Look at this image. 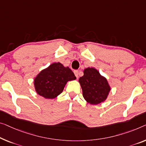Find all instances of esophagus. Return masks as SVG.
<instances>
[{
    "mask_svg": "<svg viewBox=\"0 0 146 146\" xmlns=\"http://www.w3.org/2000/svg\"><path fill=\"white\" fill-rule=\"evenodd\" d=\"M74 73H75V75L76 76V77L77 78L79 77V71H74Z\"/></svg>",
    "mask_w": 146,
    "mask_h": 146,
    "instance_id": "obj_1",
    "label": "esophagus"
}]
</instances>
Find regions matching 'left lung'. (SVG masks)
Listing matches in <instances>:
<instances>
[{
  "mask_svg": "<svg viewBox=\"0 0 146 146\" xmlns=\"http://www.w3.org/2000/svg\"><path fill=\"white\" fill-rule=\"evenodd\" d=\"M83 73L84 75L79 78V82L84 99L92 105L105 102L111 91L107 79L94 67H87Z\"/></svg>",
  "mask_w": 146,
  "mask_h": 146,
  "instance_id": "8db88e82",
  "label": "left lung"
}]
</instances>
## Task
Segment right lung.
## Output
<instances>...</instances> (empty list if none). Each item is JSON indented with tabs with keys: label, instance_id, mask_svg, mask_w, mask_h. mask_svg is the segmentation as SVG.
<instances>
[{
	"label": "right lung",
	"instance_id": "right-lung-1",
	"mask_svg": "<svg viewBox=\"0 0 146 146\" xmlns=\"http://www.w3.org/2000/svg\"><path fill=\"white\" fill-rule=\"evenodd\" d=\"M75 79L76 77L69 67L54 62L35 77V90L46 99H54L63 92L67 82Z\"/></svg>",
	"mask_w": 146,
	"mask_h": 146
}]
</instances>
